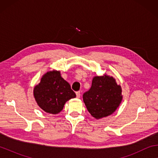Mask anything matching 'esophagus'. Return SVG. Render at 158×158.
Returning <instances> with one entry per match:
<instances>
[{"label":"esophagus","mask_w":158,"mask_h":158,"mask_svg":"<svg viewBox=\"0 0 158 158\" xmlns=\"http://www.w3.org/2000/svg\"><path fill=\"white\" fill-rule=\"evenodd\" d=\"M76 95H77V98H79L80 96H81V93H80V91L76 92Z\"/></svg>","instance_id":"34e87169"}]
</instances>
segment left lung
Wrapping results in <instances>:
<instances>
[{"mask_svg":"<svg viewBox=\"0 0 158 158\" xmlns=\"http://www.w3.org/2000/svg\"><path fill=\"white\" fill-rule=\"evenodd\" d=\"M121 88L111 77H95L91 88L83 95L89 113L99 119L116 111L122 100Z\"/></svg>","mask_w":158,"mask_h":158,"instance_id":"1","label":"left lung"}]
</instances>
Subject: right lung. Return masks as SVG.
Masks as SVG:
<instances>
[{
    "instance_id": "add662e5",
    "label": "right lung",
    "mask_w": 158,
    "mask_h": 158,
    "mask_svg": "<svg viewBox=\"0 0 158 158\" xmlns=\"http://www.w3.org/2000/svg\"><path fill=\"white\" fill-rule=\"evenodd\" d=\"M33 93L40 107L52 114L59 113L67 101L76 97L70 85L61 77L60 72L56 70L45 74Z\"/></svg>"
}]
</instances>
